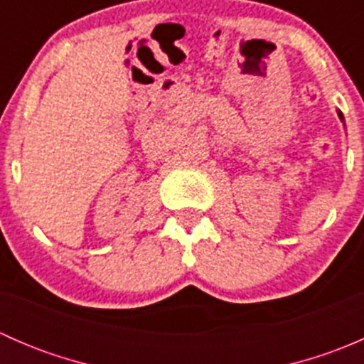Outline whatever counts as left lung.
<instances>
[{
    "label": "left lung",
    "mask_w": 364,
    "mask_h": 364,
    "mask_svg": "<svg viewBox=\"0 0 364 364\" xmlns=\"http://www.w3.org/2000/svg\"><path fill=\"white\" fill-rule=\"evenodd\" d=\"M340 114V119H343V116H341V112H338Z\"/></svg>",
    "instance_id": "1"
}]
</instances>
